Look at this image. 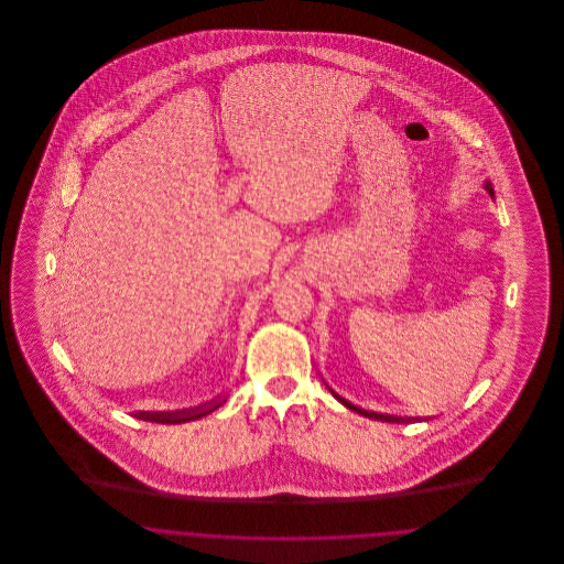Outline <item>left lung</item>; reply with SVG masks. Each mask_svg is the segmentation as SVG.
<instances>
[{
  "label": "left lung",
  "mask_w": 564,
  "mask_h": 564,
  "mask_svg": "<svg viewBox=\"0 0 564 564\" xmlns=\"http://www.w3.org/2000/svg\"><path fill=\"white\" fill-rule=\"evenodd\" d=\"M486 189H488V194L492 196V188H490V184L486 182ZM336 395V393H334ZM338 398V395H336ZM340 402L345 403L347 408L350 410H355V412H359V414H364V416H368V419H375V421H384V423H412V419H408V416H391V414H378V412H370V410H361V408H357V405H352V403L347 402V400H343V398H338Z\"/></svg>",
  "instance_id": "1"
}]
</instances>
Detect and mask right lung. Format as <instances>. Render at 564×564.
Returning a JSON list of instances; mask_svg holds the SVG:
<instances>
[{"label": "right lung", "mask_w": 564, "mask_h": 564, "mask_svg": "<svg viewBox=\"0 0 564 564\" xmlns=\"http://www.w3.org/2000/svg\"><path fill=\"white\" fill-rule=\"evenodd\" d=\"M224 402L215 400V402L205 405V408H189V410H175V412H137V419L143 421H152V423H162V425H177V423H188V421H196L209 412H214L215 408H219Z\"/></svg>", "instance_id": "obj_1"}]
</instances>
